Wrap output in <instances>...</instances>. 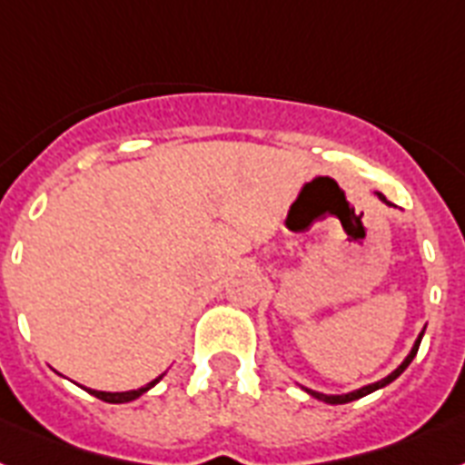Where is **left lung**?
<instances>
[{
    "label": "left lung",
    "mask_w": 465,
    "mask_h": 465,
    "mask_svg": "<svg viewBox=\"0 0 465 465\" xmlns=\"http://www.w3.org/2000/svg\"><path fill=\"white\" fill-rule=\"evenodd\" d=\"M378 197L382 199L385 204H390V202H387V199H385V194H378ZM423 332H425V330H423ZM423 332L418 335L416 344H413V349H411V354L406 356L404 363H401V366H399L397 371H394V373H390V375H387V378L378 380V382H373V385H366V387H361V390H356V392H349V394H321V392H313V390H306V392H309L311 397L321 399V401H328V404H347V401H354V399H361V397H366V394H371V392H375V390H380V387L390 385V382H392L394 378H399V375L404 373L406 366H409V363L413 361V356H416L418 347H420V340H423Z\"/></svg>",
    "instance_id": "left-lung-1"
}]
</instances>
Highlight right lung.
Returning a JSON list of instances; mask_svg holds the SVG:
<instances>
[{
  "mask_svg": "<svg viewBox=\"0 0 465 465\" xmlns=\"http://www.w3.org/2000/svg\"><path fill=\"white\" fill-rule=\"evenodd\" d=\"M159 380H161V375L156 380H152L149 385L140 387V390H130V392H97V390H87V392L94 394V397L102 399V401H109V404H123V401H133V399H137L140 394L147 392V390H152V387H154Z\"/></svg>",
  "mask_w": 465,
  "mask_h": 465,
  "instance_id": "right-lung-1",
  "label": "right lung"
}]
</instances>
